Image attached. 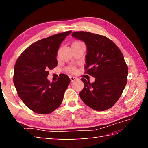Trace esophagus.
Wrapping results in <instances>:
<instances>
[{
	"instance_id": "1",
	"label": "esophagus",
	"mask_w": 148,
	"mask_h": 148,
	"mask_svg": "<svg viewBox=\"0 0 148 148\" xmlns=\"http://www.w3.org/2000/svg\"><path fill=\"white\" fill-rule=\"evenodd\" d=\"M69 77H70V79H71V81H72V82H73V81L77 80V77H74V76H70Z\"/></svg>"
}]
</instances>
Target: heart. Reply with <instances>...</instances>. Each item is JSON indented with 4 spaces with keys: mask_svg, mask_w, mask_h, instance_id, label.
<instances>
[{
    "mask_svg": "<svg viewBox=\"0 0 148 148\" xmlns=\"http://www.w3.org/2000/svg\"><path fill=\"white\" fill-rule=\"evenodd\" d=\"M74 43H81V42H75L73 44H74ZM68 71H71V72H74L75 71H76V69H75L74 67H70L68 68Z\"/></svg>",
    "mask_w": 148,
    "mask_h": 148,
    "instance_id": "heart-1",
    "label": "heart"
}]
</instances>
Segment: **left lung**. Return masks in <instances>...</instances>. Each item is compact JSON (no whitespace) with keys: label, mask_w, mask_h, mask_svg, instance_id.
Masks as SVG:
<instances>
[{"label":"left lung","mask_w":148,"mask_h":148,"mask_svg":"<svg viewBox=\"0 0 148 148\" xmlns=\"http://www.w3.org/2000/svg\"><path fill=\"white\" fill-rule=\"evenodd\" d=\"M72 36L86 46L85 72L95 78L91 83L82 78L79 93L83 102L95 111L111 108L121 95L127 83L128 67L120 49L111 40L99 34L74 32Z\"/></svg>","instance_id":"obj_1"}]
</instances>
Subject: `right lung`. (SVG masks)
Segmentation results:
<instances>
[{
    "label": "right lung",
    "instance_id": "obj_1",
    "mask_svg": "<svg viewBox=\"0 0 148 148\" xmlns=\"http://www.w3.org/2000/svg\"><path fill=\"white\" fill-rule=\"evenodd\" d=\"M72 31L49 36L34 42L21 53L14 69L13 82L18 96L38 114H49L60 106L70 83L62 74L55 82L48 79L49 70L57 66L58 50Z\"/></svg>",
    "mask_w": 148,
    "mask_h": 148
}]
</instances>
